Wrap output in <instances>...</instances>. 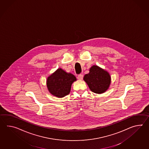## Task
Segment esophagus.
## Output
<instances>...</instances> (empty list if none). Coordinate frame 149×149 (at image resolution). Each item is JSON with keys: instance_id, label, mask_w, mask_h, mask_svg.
Instances as JSON below:
<instances>
[{"instance_id": "esophagus-1", "label": "esophagus", "mask_w": 149, "mask_h": 149, "mask_svg": "<svg viewBox=\"0 0 149 149\" xmlns=\"http://www.w3.org/2000/svg\"><path fill=\"white\" fill-rule=\"evenodd\" d=\"M83 75L82 74H79L77 76V79H79V80H82L83 79Z\"/></svg>"}]
</instances>
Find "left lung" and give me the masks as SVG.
<instances>
[{"instance_id":"obj_1","label":"left lung","mask_w":149,"mask_h":149,"mask_svg":"<svg viewBox=\"0 0 149 149\" xmlns=\"http://www.w3.org/2000/svg\"><path fill=\"white\" fill-rule=\"evenodd\" d=\"M83 80L92 92L101 94L109 89L111 77L107 70L97 65H93L90 68L89 73L84 76Z\"/></svg>"}]
</instances>
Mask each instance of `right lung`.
I'll return each instance as SVG.
<instances>
[{
	"mask_svg": "<svg viewBox=\"0 0 149 149\" xmlns=\"http://www.w3.org/2000/svg\"><path fill=\"white\" fill-rule=\"evenodd\" d=\"M76 81V77L72 73L59 68L47 77L46 86L52 95L63 98L70 93L72 85Z\"/></svg>",
	"mask_w": 149,
	"mask_h": 149,
	"instance_id": "right-lung-1",
	"label": "right lung"
}]
</instances>
